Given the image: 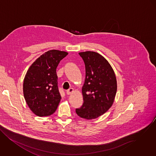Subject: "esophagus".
Segmentation results:
<instances>
[{
    "instance_id": "34e87169",
    "label": "esophagus",
    "mask_w": 156,
    "mask_h": 156,
    "mask_svg": "<svg viewBox=\"0 0 156 156\" xmlns=\"http://www.w3.org/2000/svg\"><path fill=\"white\" fill-rule=\"evenodd\" d=\"M73 91H74L73 88H70L69 89H68V90L66 91V94H67L68 95H70V94H72Z\"/></svg>"
}]
</instances>
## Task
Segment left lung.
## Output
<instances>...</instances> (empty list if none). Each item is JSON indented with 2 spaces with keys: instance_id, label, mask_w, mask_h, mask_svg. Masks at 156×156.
<instances>
[{
  "instance_id": "8db88e82",
  "label": "left lung",
  "mask_w": 156,
  "mask_h": 156,
  "mask_svg": "<svg viewBox=\"0 0 156 156\" xmlns=\"http://www.w3.org/2000/svg\"><path fill=\"white\" fill-rule=\"evenodd\" d=\"M85 66V80L82 88L84 103L76 109L81 118H98L112 107L117 91L115 72L103 56L94 51L79 53Z\"/></svg>"
}]
</instances>
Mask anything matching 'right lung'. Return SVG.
Wrapping results in <instances>:
<instances>
[{
  "label": "right lung",
  "mask_w": 156,
  "mask_h": 156,
  "mask_svg": "<svg viewBox=\"0 0 156 156\" xmlns=\"http://www.w3.org/2000/svg\"><path fill=\"white\" fill-rule=\"evenodd\" d=\"M68 54L58 50L45 52L33 62L25 74L24 98L29 108L38 116H50L58 108L61 96L56 68Z\"/></svg>",
  "instance_id": "add662e5"
}]
</instances>
